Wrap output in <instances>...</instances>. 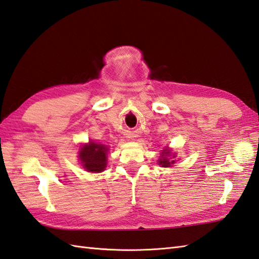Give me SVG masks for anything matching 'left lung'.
<instances>
[{"label":"left lung","instance_id":"obj_1","mask_svg":"<svg viewBox=\"0 0 259 259\" xmlns=\"http://www.w3.org/2000/svg\"><path fill=\"white\" fill-rule=\"evenodd\" d=\"M169 155H170L169 151L164 150V152H162L161 159H159V164H161V167H170L172 163H175L174 160H171V161L169 160V158H168Z\"/></svg>","mask_w":259,"mask_h":259}]
</instances>
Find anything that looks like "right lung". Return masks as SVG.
I'll use <instances>...</instances> for the list:
<instances>
[{
	"instance_id": "add662e5",
	"label": "right lung",
	"mask_w": 259,
	"mask_h": 259,
	"mask_svg": "<svg viewBox=\"0 0 259 259\" xmlns=\"http://www.w3.org/2000/svg\"><path fill=\"white\" fill-rule=\"evenodd\" d=\"M108 148L103 145L90 142L80 150V160L83 167L90 172H101L107 166Z\"/></svg>"
}]
</instances>
